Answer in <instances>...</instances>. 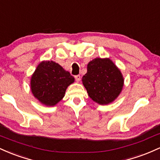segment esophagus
<instances>
[{"mask_svg": "<svg viewBox=\"0 0 160 160\" xmlns=\"http://www.w3.org/2000/svg\"><path fill=\"white\" fill-rule=\"evenodd\" d=\"M75 80H76V82H78L81 80V76L79 75H77L75 76Z\"/></svg>", "mask_w": 160, "mask_h": 160, "instance_id": "34e87169", "label": "esophagus"}]
</instances>
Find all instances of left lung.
<instances>
[{
    "label": "left lung",
    "instance_id": "8db88e82",
    "mask_svg": "<svg viewBox=\"0 0 160 160\" xmlns=\"http://www.w3.org/2000/svg\"><path fill=\"white\" fill-rule=\"evenodd\" d=\"M82 83L88 96L100 105L113 102L121 93L124 78L121 71L109 58H96L88 64Z\"/></svg>",
    "mask_w": 160,
    "mask_h": 160
}]
</instances>
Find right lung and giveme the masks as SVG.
<instances>
[{"instance_id":"add662e5","label":"right lung","mask_w":160,"mask_h":160,"mask_svg":"<svg viewBox=\"0 0 160 160\" xmlns=\"http://www.w3.org/2000/svg\"><path fill=\"white\" fill-rule=\"evenodd\" d=\"M75 82L74 77L53 61H42L31 78V91L41 103L53 107L65 96L68 86Z\"/></svg>"}]
</instances>
